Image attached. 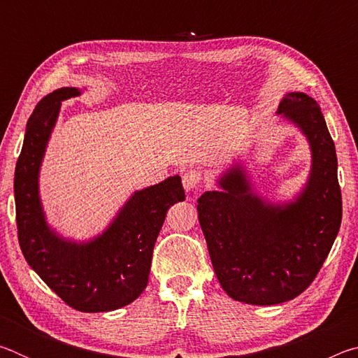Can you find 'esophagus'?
Listing matches in <instances>:
<instances>
[{
  "label": "esophagus",
  "instance_id": "obj_1",
  "mask_svg": "<svg viewBox=\"0 0 358 358\" xmlns=\"http://www.w3.org/2000/svg\"><path fill=\"white\" fill-rule=\"evenodd\" d=\"M181 181H183V187L186 191H191L194 187H197L199 183L202 181V173L199 171H186L181 175Z\"/></svg>",
  "mask_w": 358,
  "mask_h": 358
}]
</instances>
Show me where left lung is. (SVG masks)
Listing matches in <instances>:
<instances>
[{
  "instance_id": "obj_1",
  "label": "left lung",
  "mask_w": 358,
  "mask_h": 358,
  "mask_svg": "<svg viewBox=\"0 0 358 358\" xmlns=\"http://www.w3.org/2000/svg\"><path fill=\"white\" fill-rule=\"evenodd\" d=\"M276 113L294 123L311 148L310 178L295 201L271 203L257 196L240 164L221 175L220 191L197 199L217 281L230 299L248 305H278L300 295L319 273L341 226L335 143L317 102L287 93Z\"/></svg>"
}]
</instances>
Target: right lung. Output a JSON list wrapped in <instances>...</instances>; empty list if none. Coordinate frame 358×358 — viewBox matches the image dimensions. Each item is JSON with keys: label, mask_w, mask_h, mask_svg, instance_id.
<instances>
[{"label": "right lung", "mask_w": 358, "mask_h": 358, "mask_svg": "<svg viewBox=\"0 0 358 358\" xmlns=\"http://www.w3.org/2000/svg\"><path fill=\"white\" fill-rule=\"evenodd\" d=\"M80 93L55 90L29 117L15 166V216L22 252L41 280L74 310L102 313L129 305L147 287L156 238L167 210L185 201V189L173 175L132 194L96 238L77 243L58 235L42 210L39 171L62 102Z\"/></svg>", "instance_id": "add662e5"}]
</instances>
